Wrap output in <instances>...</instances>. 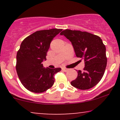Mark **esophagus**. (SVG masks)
Listing matches in <instances>:
<instances>
[{"mask_svg":"<svg viewBox=\"0 0 120 120\" xmlns=\"http://www.w3.org/2000/svg\"><path fill=\"white\" fill-rule=\"evenodd\" d=\"M62 70H63V71H65V72H66V71H68V69L65 68H62Z\"/></svg>","mask_w":120,"mask_h":120,"instance_id":"1","label":"esophagus"}]
</instances>
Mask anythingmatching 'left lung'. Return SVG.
Returning a JSON list of instances; mask_svg holds the SVG:
<instances>
[{
  "label": "left lung",
  "mask_w": 120,
  "mask_h": 120,
  "mask_svg": "<svg viewBox=\"0 0 120 120\" xmlns=\"http://www.w3.org/2000/svg\"><path fill=\"white\" fill-rule=\"evenodd\" d=\"M71 42L77 57L83 59V71H77L78 76L71 85L80 90L93 87L102 78L107 66L106 48L98 35L80 30L65 29L60 33Z\"/></svg>",
  "instance_id": "obj_1"
}]
</instances>
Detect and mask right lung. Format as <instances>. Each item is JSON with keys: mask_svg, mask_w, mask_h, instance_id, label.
Wrapping results in <instances>:
<instances>
[{"mask_svg": "<svg viewBox=\"0 0 120 120\" xmlns=\"http://www.w3.org/2000/svg\"><path fill=\"white\" fill-rule=\"evenodd\" d=\"M62 30L51 29L37 31L21 44L16 56V69L21 83L30 91L43 93L53 86V75L61 69L45 68L42 62L46 60L51 41Z\"/></svg>", "mask_w": 120, "mask_h": 120, "instance_id": "right-lung-1", "label": "right lung"}]
</instances>
